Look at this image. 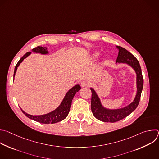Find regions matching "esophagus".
Listing matches in <instances>:
<instances>
[{
    "label": "esophagus",
    "instance_id": "1",
    "mask_svg": "<svg viewBox=\"0 0 159 159\" xmlns=\"http://www.w3.org/2000/svg\"><path fill=\"white\" fill-rule=\"evenodd\" d=\"M89 82H87V81H86V80H83V81H82L81 82V83H80V85H81V87H87V86H89Z\"/></svg>",
    "mask_w": 159,
    "mask_h": 159
}]
</instances>
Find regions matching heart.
Instances as JSON below:
<instances>
[{
	"label": "heart",
	"mask_w": 159,
	"mask_h": 159,
	"mask_svg": "<svg viewBox=\"0 0 159 159\" xmlns=\"http://www.w3.org/2000/svg\"><path fill=\"white\" fill-rule=\"evenodd\" d=\"M99 55H100V53L99 52H96L93 55V58H96L99 56Z\"/></svg>",
	"instance_id": "1"
}]
</instances>
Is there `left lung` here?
<instances>
[{"instance_id":"obj_1","label":"left lung","mask_w":159,"mask_h":159,"mask_svg":"<svg viewBox=\"0 0 159 159\" xmlns=\"http://www.w3.org/2000/svg\"><path fill=\"white\" fill-rule=\"evenodd\" d=\"M116 48L118 49L119 52L116 64L123 63L129 65L134 70L137 75V94L132 102L126 106L120 109H109L102 104L96 90L93 87L90 88L92 92L91 110L93 115L96 118L103 122L115 123L123 120L130 115L139 105L143 86V79L138 60L126 49L118 46H116Z\"/></svg>"}]
</instances>
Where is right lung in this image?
Listing matches in <instances>:
<instances>
[{
  "label": "right lung",
  "mask_w": 159,
  "mask_h": 159,
  "mask_svg": "<svg viewBox=\"0 0 159 159\" xmlns=\"http://www.w3.org/2000/svg\"><path fill=\"white\" fill-rule=\"evenodd\" d=\"M32 52L36 53H41V55H48L49 53L47 47H37L36 48H33L32 50ZM31 54V52L26 53L17 62L14 69V79L17 69V67L22 62V61L24 60V59L26 58ZM80 89L81 87L80 85L77 84L74 85L73 87H72L70 89H69L68 90V92L66 93L61 104L55 110L47 113V114L41 115H31L28 114V113L25 112L20 107V108L22 112H23L28 118L35 121H37L41 123H44V124L56 123L65 119L66 117L68 116V115H69L72 99L74 96L75 95V94Z\"/></svg>",
  "instance_id": "right-lung-1"
}]
</instances>
